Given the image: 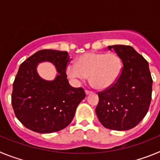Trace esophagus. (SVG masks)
<instances>
[{"label":"esophagus","instance_id":"obj_1","mask_svg":"<svg viewBox=\"0 0 160 160\" xmlns=\"http://www.w3.org/2000/svg\"><path fill=\"white\" fill-rule=\"evenodd\" d=\"M85 93H86V94H87V95H89V94H91V91H90V90H86V91H85Z\"/></svg>","mask_w":160,"mask_h":160}]
</instances>
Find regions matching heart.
I'll return each mask as SVG.
<instances>
[{
  "label": "heart",
  "mask_w": 160,
  "mask_h": 160,
  "mask_svg": "<svg viewBox=\"0 0 160 160\" xmlns=\"http://www.w3.org/2000/svg\"><path fill=\"white\" fill-rule=\"evenodd\" d=\"M122 62L117 53L90 52L79 56L75 65L66 68L68 76L77 80H85L89 76L90 83L98 90L112 87L119 78Z\"/></svg>",
  "instance_id": "1"
}]
</instances>
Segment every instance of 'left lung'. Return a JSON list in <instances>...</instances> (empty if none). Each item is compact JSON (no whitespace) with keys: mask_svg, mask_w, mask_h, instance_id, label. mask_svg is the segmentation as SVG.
Listing matches in <instances>:
<instances>
[{"mask_svg":"<svg viewBox=\"0 0 160 160\" xmlns=\"http://www.w3.org/2000/svg\"><path fill=\"white\" fill-rule=\"evenodd\" d=\"M108 49H114L123 67L116 82L98 93L96 114L107 129L128 131L139 123L149 109L152 92L149 65L130 46L114 45Z\"/></svg>","mask_w":160,"mask_h":160,"instance_id":"obj_1","label":"left lung"}]
</instances>
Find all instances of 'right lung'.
Instances as JSON below:
<instances>
[{"label":"right lung","mask_w":160,"mask_h":160,"mask_svg":"<svg viewBox=\"0 0 160 160\" xmlns=\"http://www.w3.org/2000/svg\"><path fill=\"white\" fill-rule=\"evenodd\" d=\"M70 60L66 51L42 49L21 64L12 85V105L25 128L47 134L64 129L71 122L86 94L82 88L69 83L66 69ZM42 62L55 66L54 79L46 80L38 74L37 66Z\"/></svg>","instance_id":"right-lung-1"}]
</instances>
